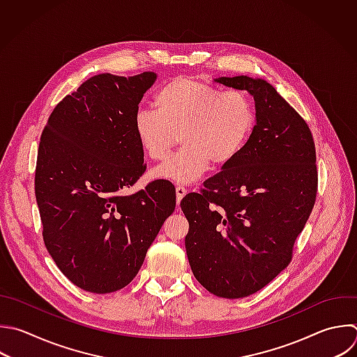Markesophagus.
<instances>
[{"instance_id": "esophagus-1", "label": "esophagus", "mask_w": 357, "mask_h": 357, "mask_svg": "<svg viewBox=\"0 0 357 357\" xmlns=\"http://www.w3.org/2000/svg\"><path fill=\"white\" fill-rule=\"evenodd\" d=\"M187 194V188L183 185H177L176 187V195H177V202L180 204V201L183 199V197Z\"/></svg>"}]
</instances>
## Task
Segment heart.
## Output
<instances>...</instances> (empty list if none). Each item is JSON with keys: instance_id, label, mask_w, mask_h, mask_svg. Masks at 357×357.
Returning <instances> with one entry per match:
<instances>
[{"instance_id": "obj_1", "label": "heart", "mask_w": 357, "mask_h": 357, "mask_svg": "<svg viewBox=\"0 0 357 357\" xmlns=\"http://www.w3.org/2000/svg\"><path fill=\"white\" fill-rule=\"evenodd\" d=\"M155 110L135 113V138L152 162H163L178 134L181 149L153 177L190 184L209 167L226 166L244 149L255 124V109L247 93L220 91L205 81L181 75L163 84L153 98Z\"/></svg>"}]
</instances>
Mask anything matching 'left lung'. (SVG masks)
Wrapping results in <instances>:
<instances>
[{
	"label": "left lung",
	"instance_id": "obj_1",
	"mask_svg": "<svg viewBox=\"0 0 357 357\" xmlns=\"http://www.w3.org/2000/svg\"><path fill=\"white\" fill-rule=\"evenodd\" d=\"M213 81L254 98L255 126L240 155L180 206L190 223L185 250L195 279L218 297L241 298L291 261L315 202V146L307 123L266 81Z\"/></svg>",
	"mask_w": 357,
	"mask_h": 357
}]
</instances>
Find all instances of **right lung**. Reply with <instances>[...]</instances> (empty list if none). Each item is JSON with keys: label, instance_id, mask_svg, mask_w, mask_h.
I'll use <instances>...</instances> for the list:
<instances>
[{"label": "right lung", "instance_id": "obj_1", "mask_svg": "<svg viewBox=\"0 0 357 357\" xmlns=\"http://www.w3.org/2000/svg\"><path fill=\"white\" fill-rule=\"evenodd\" d=\"M155 81V73L92 77L56 106L40 138L35 192L43 240L86 291L126 287L176 208L167 180L124 194L146 170L132 121Z\"/></svg>", "mask_w": 357, "mask_h": 357}]
</instances>
